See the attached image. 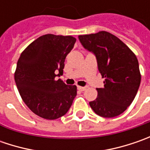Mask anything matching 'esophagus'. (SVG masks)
Instances as JSON below:
<instances>
[{"label": "esophagus", "instance_id": "obj_1", "mask_svg": "<svg viewBox=\"0 0 150 150\" xmlns=\"http://www.w3.org/2000/svg\"><path fill=\"white\" fill-rule=\"evenodd\" d=\"M86 88H87L86 87H80V86H78V89L80 90V91H84Z\"/></svg>", "mask_w": 150, "mask_h": 150}]
</instances>
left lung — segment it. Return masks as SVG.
Here are the masks:
<instances>
[{"label": "left lung", "mask_w": 150, "mask_h": 150, "mask_svg": "<svg viewBox=\"0 0 150 150\" xmlns=\"http://www.w3.org/2000/svg\"><path fill=\"white\" fill-rule=\"evenodd\" d=\"M85 49L95 56L98 71L105 78L97 88L98 98L89 102L95 113L113 118L127 109L139 90L141 76L134 53L117 37L107 32L78 36Z\"/></svg>", "instance_id": "8db88e82"}]
</instances>
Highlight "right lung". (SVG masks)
<instances>
[{"mask_svg": "<svg viewBox=\"0 0 150 150\" xmlns=\"http://www.w3.org/2000/svg\"><path fill=\"white\" fill-rule=\"evenodd\" d=\"M75 42L71 36L43 35L18 59L15 72L17 89L26 106L41 118L57 119L65 115L77 96L75 85L55 79L63 73L67 55Z\"/></svg>", "mask_w": 150, "mask_h": 150, "instance_id": "obj_1", "label": "right lung"}]
</instances>
